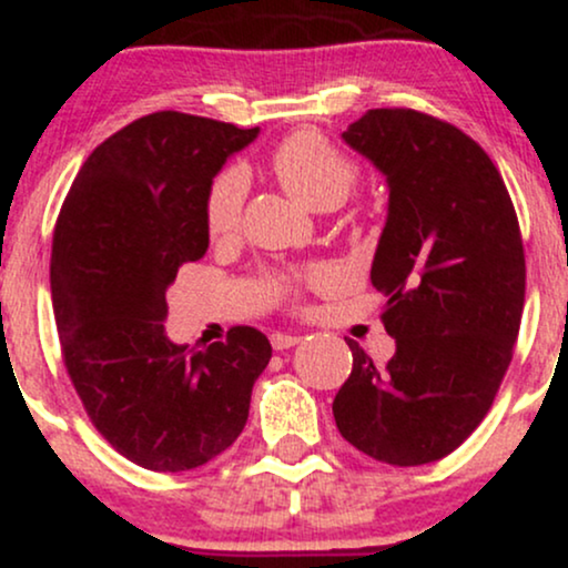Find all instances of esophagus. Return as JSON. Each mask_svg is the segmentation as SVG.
<instances>
[{"label":"esophagus","instance_id":"esophagus-1","mask_svg":"<svg viewBox=\"0 0 568 568\" xmlns=\"http://www.w3.org/2000/svg\"><path fill=\"white\" fill-rule=\"evenodd\" d=\"M270 342H272V347H275V349H291V347H296L298 342H302V336L283 334V331H275V334L270 336Z\"/></svg>","mask_w":568,"mask_h":568}]
</instances>
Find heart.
<instances>
[{
  "instance_id": "b5f03b06",
  "label": "heart",
  "mask_w": 568,
  "mask_h": 568,
  "mask_svg": "<svg viewBox=\"0 0 568 568\" xmlns=\"http://www.w3.org/2000/svg\"><path fill=\"white\" fill-rule=\"evenodd\" d=\"M272 171L291 197L315 211L342 205L357 181L355 162L315 130H298L280 143L272 154ZM245 189L247 181L240 168H226L213 179L205 197V230L213 240L230 237L237 230ZM306 283H321V275L306 277ZM293 291H296L293 277L275 280L277 296H288Z\"/></svg>"
}]
</instances>
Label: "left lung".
I'll return each instance as SVG.
<instances>
[{
	"instance_id": "left-lung-1",
	"label": "left lung",
	"mask_w": 568,
	"mask_h": 568,
	"mask_svg": "<svg viewBox=\"0 0 568 568\" xmlns=\"http://www.w3.org/2000/svg\"><path fill=\"white\" fill-rule=\"evenodd\" d=\"M342 139L387 179L371 283L387 296L395 355L376 368L347 338L334 419L371 459L427 465L484 422L513 361L526 293L518 216L488 154L448 122L368 109Z\"/></svg>"
}]
</instances>
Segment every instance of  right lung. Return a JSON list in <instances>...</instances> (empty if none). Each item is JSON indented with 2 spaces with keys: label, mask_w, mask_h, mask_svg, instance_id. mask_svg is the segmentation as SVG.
<instances>
[{
  "label": "right lung",
  "mask_w": 568,
  "mask_h": 568,
  "mask_svg": "<svg viewBox=\"0 0 568 568\" xmlns=\"http://www.w3.org/2000/svg\"><path fill=\"white\" fill-rule=\"evenodd\" d=\"M256 135L181 112L141 116L95 146L58 216L50 291L63 363L98 433L146 470H194L226 452L272 357L247 325L202 349L162 325L179 266L207 251V189Z\"/></svg>",
  "instance_id": "right-lung-1"
}]
</instances>
